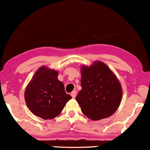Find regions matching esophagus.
Masks as SVG:
<instances>
[{
	"mask_svg": "<svg viewBox=\"0 0 150 150\" xmlns=\"http://www.w3.org/2000/svg\"><path fill=\"white\" fill-rule=\"evenodd\" d=\"M71 96L72 98H75L76 96V90H74V91L71 93Z\"/></svg>",
	"mask_w": 150,
	"mask_h": 150,
	"instance_id": "1",
	"label": "esophagus"
}]
</instances>
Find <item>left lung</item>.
I'll use <instances>...</instances> for the list:
<instances>
[{
    "label": "left lung",
    "instance_id": "left-lung-1",
    "mask_svg": "<svg viewBox=\"0 0 150 150\" xmlns=\"http://www.w3.org/2000/svg\"><path fill=\"white\" fill-rule=\"evenodd\" d=\"M81 85L76 100L85 115L99 120L112 115L119 107L122 90L117 77L102 62L81 67Z\"/></svg>",
    "mask_w": 150,
    "mask_h": 150
}]
</instances>
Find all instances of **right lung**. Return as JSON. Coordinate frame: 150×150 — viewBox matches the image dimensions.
Segmentation results:
<instances>
[{"label": "right lung", "instance_id": "1", "mask_svg": "<svg viewBox=\"0 0 150 150\" xmlns=\"http://www.w3.org/2000/svg\"><path fill=\"white\" fill-rule=\"evenodd\" d=\"M58 72L45 67L39 69L25 91V100L30 110L44 120L53 119L60 113L71 97L66 93Z\"/></svg>", "mask_w": 150, "mask_h": 150}]
</instances>
